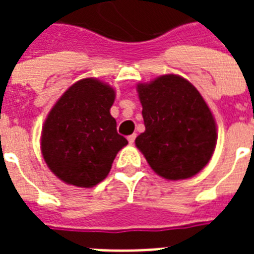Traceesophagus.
<instances>
[{
    "mask_svg": "<svg viewBox=\"0 0 254 254\" xmlns=\"http://www.w3.org/2000/svg\"><path fill=\"white\" fill-rule=\"evenodd\" d=\"M127 141H129V143H130V145H133V143H134V141H135V134L129 135V137H127Z\"/></svg>",
    "mask_w": 254,
    "mask_h": 254,
    "instance_id": "1",
    "label": "esophagus"
}]
</instances>
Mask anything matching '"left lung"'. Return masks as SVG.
Instances as JSON below:
<instances>
[{
  "label": "left lung",
  "instance_id": "1",
  "mask_svg": "<svg viewBox=\"0 0 254 254\" xmlns=\"http://www.w3.org/2000/svg\"><path fill=\"white\" fill-rule=\"evenodd\" d=\"M145 131L135 138L155 173L170 181L193 177L216 146V124L196 88L178 75L138 84Z\"/></svg>",
  "mask_w": 254,
  "mask_h": 254
}]
</instances>
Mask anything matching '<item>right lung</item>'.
<instances>
[{"instance_id": "obj_1", "label": "right lung", "mask_w": 254, "mask_h": 254, "mask_svg": "<svg viewBox=\"0 0 254 254\" xmlns=\"http://www.w3.org/2000/svg\"><path fill=\"white\" fill-rule=\"evenodd\" d=\"M115 89L83 79L63 93L42 129L41 149L50 170L68 185L93 187L105 179L127 143L111 116Z\"/></svg>"}]
</instances>
